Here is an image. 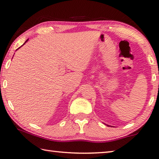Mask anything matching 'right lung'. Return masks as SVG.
I'll return each mask as SVG.
<instances>
[{"mask_svg": "<svg viewBox=\"0 0 159 159\" xmlns=\"http://www.w3.org/2000/svg\"><path fill=\"white\" fill-rule=\"evenodd\" d=\"M28 41V40H26V41ZM26 42H25V43H26ZM25 43H24V44H25ZM24 44H23V45H24Z\"/></svg>", "mask_w": 159, "mask_h": 159, "instance_id": "1", "label": "right lung"}]
</instances>
